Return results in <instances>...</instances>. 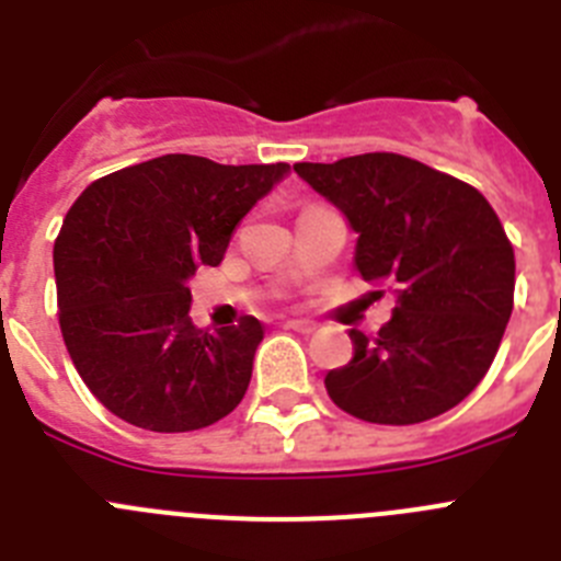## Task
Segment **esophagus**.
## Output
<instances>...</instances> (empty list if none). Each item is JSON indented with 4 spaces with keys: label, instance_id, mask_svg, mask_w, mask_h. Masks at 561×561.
<instances>
[{
    "label": "esophagus",
    "instance_id": "esophagus-1",
    "mask_svg": "<svg viewBox=\"0 0 561 561\" xmlns=\"http://www.w3.org/2000/svg\"><path fill=\"white\" fill-rule=\"evenodd\" d=\"M284 329L300 331V334H311V331H314V323H311V320H286Z\"/></svg>",
    "mask_w": 561,
    "mask_h": 561
}]
</instances>
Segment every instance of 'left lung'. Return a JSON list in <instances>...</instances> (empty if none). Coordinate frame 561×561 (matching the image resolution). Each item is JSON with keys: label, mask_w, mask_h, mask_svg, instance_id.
I'll list each match as a JSON object with an SVG mask.
<instances>
[{"label": "left lung", "mask_w": 561, "mask_h": 561, "mask_svg": "<svg viewBox=\"0 0 561 561\" xmlns=\"http://www.w3.org/2000/svg\"><path fill=\"white\" fill-rule=\"evenodd\" d=\"M295 171L359 236L362 280L396 295L379 334L351 331L354 359L325 374L331 401L396 427L453 410L494 362L514 309V250L497 213L472 185L401 153Z\"/></svg>", "instance_id": "left-lung-1"}]
</instances>
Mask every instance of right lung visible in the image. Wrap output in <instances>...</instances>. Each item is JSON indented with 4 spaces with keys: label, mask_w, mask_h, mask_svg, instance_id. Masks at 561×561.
Masks as SVG:
<instances>
[{
    "label": "right lung",
    "mask_w": 561,
    "mask_h": 561,
    "mask_svg": "<svg viewBox=\"0 0 561 561\" xmlns=\"http://www.w3.org/2000/svg\"><path fill=\"white\" fill-rule=\"evenodd\" d=\"M289 173L165 153L87 187L56 238L58 323L87 388L151 433H191L244 399L264 325L202 331L187 280L219 266L232 230Z\"/></svg>",
    "instance_id": "right-lung-1"
}]
</instances>
